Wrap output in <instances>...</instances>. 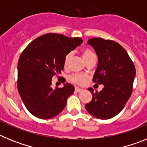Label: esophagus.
<instances>
[{
    "instance_id": "esophagus-1",
    "label": "esophagus",
    "mask_w": 147,
    "mask_h": 147,
    "mask_svg": "<svg viewBox=\"0 0 147 147\" xmlns=\"http://www.w3.org/2000/svg\"><path fill=\"white\" fill-rule=\"evenodd\" d=\"M82 90H83L81 89V88H75V91H76V93H80V92H82Z\"/></svg>"
}]
</instances>
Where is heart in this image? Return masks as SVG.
Instances as JSON below:
<instances>
[{
  "label": "heart",
  "mask_w": 147,
  "mask_h": 147,
  "mask_svg": "<svg viewBox=\"0 0 147 147\" xmlns=\"http://www.w3.org/2000/svg\"><path fill=\"white\" fill-rule=\"evenodd\" d=\"M82 57L84 59V60L85 62H88L89 59H92L93 57H96V55H95L94 53L90 49H84V50L82 51ZM72 54L69 53L65 57V66H66L69 62L70 59H71ZM87 80V76L85 74H74L71 75L70 76V81L71 82H73L74 84H76V85H83L84 83Z\"/></svg>",
  "instance_id": "1"
}]
</instances>
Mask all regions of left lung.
Returning a JSON list of instances; mask_svg holds the SVG:
<instances>
[{"mask_svg":"<svg viewBox=\"0 0 147 147\" xmlns=\"http://www.w3.org/2000/svg\"><path fill=\"white\" fill-rule=\"evenodd\" d=\"M88 43L98 57L93 82L102 84L100 92L88 88L93 98L85 105L87 111L99 119H109L124 109L132 92L136 67L125 49L113 40L91 38Z\"/></svg>","mask_w":147,"mask_h":147,"instance_id":"left-lung-1","label":"left lung"}]
</instances>
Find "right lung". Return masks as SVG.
Listing matches in <instances>:
<instances>
[{"instance_id": "add662e5", "label": "right lung", "mask_w": 147, "mask_h": 147, "mask_svg": "<svg viewBox=\"0 0 147 147\" xmlns=\"http://www.w3.org/2000/svg\"><path fill=\"white\" fill-rule=\"evenodd\" d=\"M80 37L48 33L26 46L18 63V89L27 110L35 117L48 119L62 112L74 91L69 83L63 88L51 87L54 76L64 68L66 55L81 45Z\"/></svg>"}]
</instances>
